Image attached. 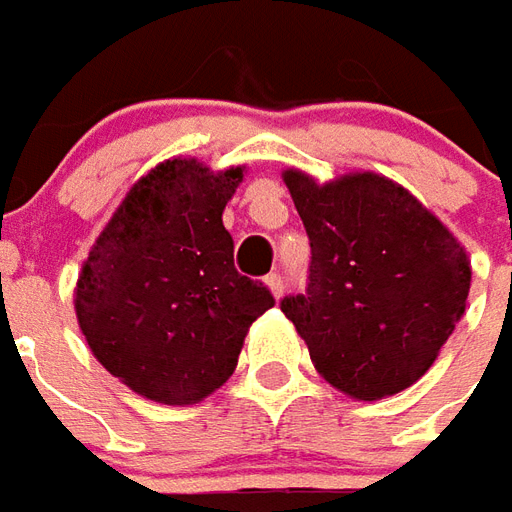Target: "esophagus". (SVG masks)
<instances>
[{"instance_id": "1", "label": "esophagus", "mask_w": 512, "mask_h": 512, "mask_svg": "<svg viewBox=\"0 0 512 512\" xmlns=\"http://www.w3.org/2000/svg\"><path fill=\"white\" fill-rule=\"evenodd\" d=\"M266 285H268V290H271V296H274V299H282V293H285V279L279 277V274H268Z\"/></svg>"}]
</instances>
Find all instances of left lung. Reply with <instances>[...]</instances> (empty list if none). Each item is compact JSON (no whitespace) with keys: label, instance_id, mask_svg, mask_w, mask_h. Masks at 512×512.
Returning <instances> with one entry per match:
<instances>
[{"label":"left lung","instance_id":"left-lung-1","mask_svg":"<svg viewBox=\"0 0 512 512\" xmlns=\"http://www.w3.org/2000/svg\"><path fill=\"white\" fill-rule=\"evenodd\" d=\"M310 235V285L282 299L334 389L381 400L419 381L466 310L472 263L461 241L395 180L348 172L329 183L285 169Z\"/></svg>","mask_w":512,"mask_h":512}]
</instances>
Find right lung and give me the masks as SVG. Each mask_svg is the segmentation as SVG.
Returning <instances> with one entry per match:
<instances>
[{
    "mask_svg": "<svg viewBox=\"0 0 512 512\" xmlns=\"http://www.w3.org/2000/svg\"><path fill=\"white\" fill-rule=\"evenodd\" d=\"M246 167L167 158L128 189L73 290L93 356L136 395L194 406L233 376L249 326L274 307L241 277L224 205Z\"/></svg>",
    "mask_w": 512,
    "mask_h": 512,
    "instance_id": "1",
    "label": "right lung"
}]
</instances>
